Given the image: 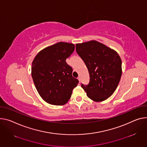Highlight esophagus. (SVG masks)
I'll list each match as a JSON object with an SVG mask.
<instances>
[{"mask_svg":"<svg viewBox=\"0 0 147 147\" xmlns=\"http://www.w3.org/2000/svg\"><path fill=\"white\" fill-rule=\"evenodd\" d=\"M77 79L78 80L79 83H80V82H81V78H80V77H78V78H77Z\"/></svg>","mask_w":147,"mask_h":147,"instance_id":"obj_1","label":"esophagus"}]
</instances>
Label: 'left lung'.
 Listing matches in <instances>:
<instances>
[{"label": "left lung", "mask_w": 147, "mask_h": 147, "mask_svg": "<svg viewBox=\"0 0 147 147\" xmlns=\"http://www.w3.org/2000/svg\"><path fill=\"white\" fill-rule=\"evenodd\" d=\"M76 50L88 70L89 84H82L87 97L96 102L107 99L122 74V61L117 52L96 40L77 43Z\"/></svg>", "instance_id": "1"}]
</instances>
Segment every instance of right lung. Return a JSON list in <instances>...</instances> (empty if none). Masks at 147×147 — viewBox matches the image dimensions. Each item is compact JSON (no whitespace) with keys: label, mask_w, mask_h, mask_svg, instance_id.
I'll return each mask as SVG.
<instances>
[{"label":"right lung","mask_w":147,"mask_h":147,"mask_svg":"<svg viewBox=\"0 0 147 147\" xmlns=\"http://www.w3.org/2000/svg\"><path fill=\"white\" fill-rule=\"evenodd\" d=\"M74 44L59 42L40 51L32 66V76L39 95L46 102L63 105L68 102L78 80L65 60L73 53Z\"/></svg>","instance_id":"1"}]
</instances>
